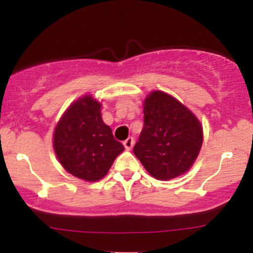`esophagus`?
Returning <instances> with one entry per match:
<instances>
[{
	"instance_id": "1",
	"label": "esophagus",
	"mask_w": 253,
	"mask_h": 253,
	"mask_svg": "<svg viewBox=\"0 0 253 253\" xmlns=\"http://www.w3.org/2000/svg\"><path fill=\"white\" fill-rule=\"evenodd\" d=\"M133 145H134V138H133V136H128V138L124 141V146L126 147V150L132 149Z\"/></svg>"
}]
</instances>
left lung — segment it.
<instances>
[{"mask_svg": "<svg viewBox=\"0 0 253 253\" xmlns=\"http://www.w3.org/2000/svg\"><path fill=\"white\" fill-rule=\"evenodd\" d=\"M202 146V127L176 98L153 91L144 103V126L133 147L136 158L157 179L187 172Z\"/></svg>", "mask_w": 253, "mask_h": 253, "instance_id": "8db88e82", "label": "left lung"}]
</instances>
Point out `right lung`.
Instances as JSON below:
<instances>
[{
  "instance_id": "right-lung-1",
  "label": "right lung",
  "mask_w": 253,
  "mask_h": 253,
  "mask_svg": "<svg viewBox=\"0 0 253 253\" xmlns=\"http://www.w3.org/2000/svg\"><path fill=\"white\" fill-rule=\"evenodd\" d=\"M53 146L64 169L88 182L106 176L125 150L103 123L101 104L91 96H84L69 107L54 130Z\"/></svg>"
}]
</instances>
